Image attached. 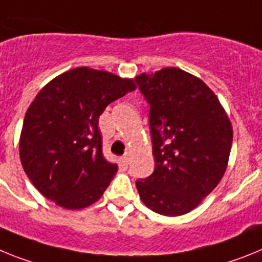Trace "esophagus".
<instances>
[{
	"label": "esophagus",
	"mask_w": 262,
	"mask_h": 262,
	"mask_svg": "<svg viewBox=\"0 0 262 262\" xmlns=\"http://www.w3.org/2000/svg\"><path fill=\"white\" fill-rule=\"evenodd\" d=\"M122 161H124V163H126V165H128L129 161H130V154H129V153L125 154V156L122 157Z\"/></svg>",
	"instance_id": "obj_1"
}]
</instances>
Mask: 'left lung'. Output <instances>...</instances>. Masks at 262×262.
I'll list each match as a JSON object with an SVG mask.
<instances>
[{
	"mask_svg": "<svg viewBox=\"0 0 262 262\" xmlns=\"http://www.w3.org/2000/svg\"><path fill=\"white\" fill-rule=\"evenodd\" d=\"M150 106L154 171L137 179L141 200L154 212H190L227 169L232 125L215 93L194 75L163 68L136 77Z\"/></svg>",
	"mask_w": 262,
	"mask_h": 262,
	"instance_id": "8db88e82",
	"label": "left lung"
}]
</instances>
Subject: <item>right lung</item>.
Instances as JSON below:
<instances>
[{"label": "right lung", "mask_w": 262, "mask_h": 262, "mask_svg": "<svg viewBox=\"0 0 262 262\" xmlns=\"http://www.w3.org/2000/svg\"><path fill=\"white\" fill-rule=\"evenodd\" d=\"M134 83L80 67L40 90L25 116L19 156L43 196L68 210L101 198L117 165L103 156L99 117L109 104L136 90Z\"/></svg>", "instance_id": "1"}]
</instances>
